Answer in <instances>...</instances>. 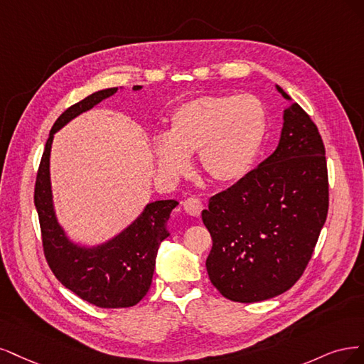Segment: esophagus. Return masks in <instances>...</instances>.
<instances>
[{
    "label": "esophagus",
    "mask_w": 364,
    "mask_h": 364,
    "mask_svg": "<svg viewBox=\"0 0 364 364\" xmlns=\"http://www.w3.org/2000/svg\"><path fill=\"white\" fill-rule=\"evenodd\" d=\"M183 207L186 210V213H189L191 216H199V215H201V210H203V201L199 198L191 196L183 203Z\"/></svg>",
    "instance_id": "1"
}]
</instances>
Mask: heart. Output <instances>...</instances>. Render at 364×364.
I'll return each mask as SVG.
<instances>
[{"instance_id": "1", "label": "heart", "mask_w": 364, "mask_h": 364, "mask_svg": "<svg viewBox=\"0 0 364 364\" xmlns=\"http://www.w3.org/2000/svg\"><path fill=\"white\" fill-rule=\"evenodd\" d=\"M264 132V109L255 97H198L173 110L166 136H159L152 149L166 175L186 172L189 156L198 152L210 178L231 183L251 168Z\"/></svg>"}]
</instances>
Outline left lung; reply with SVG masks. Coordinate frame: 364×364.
Masks as SVG:
<instances>
[{"mask_svg":"<svg viewBox=\"0 0 364 364\" xmlns=\"http://www.w3.org/2000/svg\"><path fill=\"white\" fill-rule=\"evenodd\" d=\"M328 199L322 137L295 102L284 110L283 132L272 154L212 196L208 210H203L213 240L205 266L220 295L234 302H259L295 284L318 243Z\"/></svg>","mask_w":364,"mask_h":364,"instance_id":"obj_1","label":"left lung"}]
</instances>
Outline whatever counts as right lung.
I'll use <instances>...</instances> for the list:
<instances>
[{
	"instance_id": "right-lung-1",
	"label": "right lung",
	"mask_w": 364,
	"mask_h": 364,
	"mask_svg": "<svg viewBox=\"0 0 364 364\" xmlns=\"http://www.w3.org/2000/svg\"><path fill=\"white\" fill-rule=\"evenodd\" d=\"M139 90L140 86H134ZM118 87L104 89L66 109L54 122L34 186L42 246L55 278L77 296L100 309L133 307L149 290L160 243L169 236L166 222L177 207L175 199L151 203L133 224L110 242L97 248H80L69 242L57 224L51 201L50 152L57 130L80 113L112 97Z\"/></svg>"
}]
</instances>
